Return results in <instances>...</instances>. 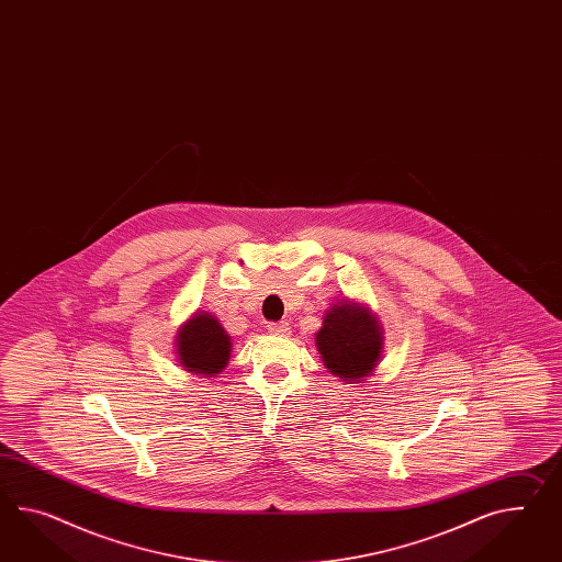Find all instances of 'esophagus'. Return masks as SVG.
Listing matches in <instances>:
<instances>
[{"label":"esophagus","mask_w":562,"mask_h":562,"mask_svg":"<svg viewBox=\"0 0 562 562\" xmlns=\"http://www.w3.org/2000/svg\"><path fill=\"white\" fill-rule=\"evenodd\" d=\"M268 333H270V335H290V327H288V323H284V321L270 323V325H268Z\"/></svg>","instance_id":"obj_1"}]
</instances>
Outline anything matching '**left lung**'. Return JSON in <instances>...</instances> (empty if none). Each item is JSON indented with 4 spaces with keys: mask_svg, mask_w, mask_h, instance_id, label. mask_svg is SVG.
<instances>
[{
    "mask_svg": "<svg viewBox=\"0 0 562 562\" xmlns=\"http://www.w3.org/2000/svg\"><path fill=\"white\" fill-rule=\"evenodd\" d=\"M323 366L345 383H363L383 353V327L363 302L342 299L325 311L315 333Z\"/></svg>",
    "mask_w": 562,
    "mask_h": 562,
    "instance_id": "1",
    "label": "left lung"
}]
</instances>
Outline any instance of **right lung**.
I'll return each instance as SVG.
<instances>
[{"label": "right lung", "mask_w": 562, "mask_h": 562, "mask_svg": "<svg viewBox=\"0 0 562 562\" xmlns=\"http://www.w3.org/2000/svg\"><path fill=\"white\" fill-rule=\"evenodd\" d=\"M177 359L182 370L213 378L227 368L232 357V337L217 316L196 311L177 333Z\"/></svg>", "instance_id": "obj_1"}]
</instances>
